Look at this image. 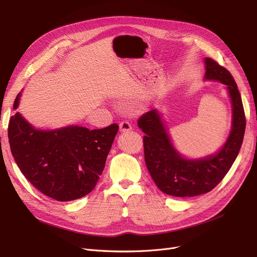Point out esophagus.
Wrapping results in <instances>:
<instances>
[{
	"label": "esophagus",
	"instance_id": "obj_1",
	"mask_svg": "<svg viewBox=\"0 0 257 257\" xmlns=\"http://www.w3.org/2000/svg\"><path fill=\"white\" fill-rule=\"evenodd\" d=\"M132 129L131 127V123L127 120H123L121 122H119V130L120 132H127V131H130Z\"/></svg>",
	"mask_w": 257,
	"mask_h": 257
}]
</instances>
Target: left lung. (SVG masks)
Wrapping results in <instances>:
<instances>
[{"label": "left lung", "mask_w": 257, "mask_h": 257, "mask_svg": "<svg viewBox=\"0 0 257 257\" xmlns=\"http://www.w3.org/2000/svg\"><path fill=\"white\" fill-rule=\"evenodd\" d=\"M204 80L224 84L232 104L231 131L215 154L202 158H187L180 154L157 109L138 120L139 128L145 134L144 156L148 172L161 191L174 197H195L212 191L233 165L244 136V111L234 78L211 58H204Z\"/></svg>", "instance_id": "1"}]
</instances>
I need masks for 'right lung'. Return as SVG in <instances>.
Masks as SVG:
<instances>
[{"mask_svg": "<svg viewBox=\"0 0 257 257\" xmlns=\"http://www.w3.org/2000/svg\"><path fill=\"white\" fill-rule=\"evenodd\" d=\"M117 131V123L94 130L75 125L38 129L20 112L8 123L9 144L18 167L38 191L57 201L76 200L93 191Z\"/></svg>", "mask_w": 257, "mask_h": 257, "instance_id": "add662e5", "label": "right lung"}]
</instances>
